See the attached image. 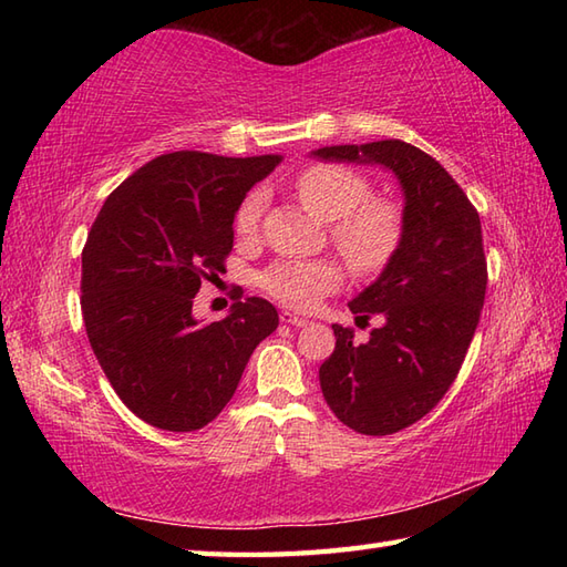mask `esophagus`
Here are the masks:
<instances>
[{
	"label": "esophagus",
	"mask_w": 567,
	"mask_h": 567,
	"mask_svg": "<svg viewBox=\"0 0 567 567\" xmlns=\"http://www.w3.org/2000/svg\"><path fill=\"white\" fill-rule=\"evenodd\" d=\"M280 321H282V323H290V327H307V323H309V319L295 315V311H282Z\"/></svg>",
	"instance_id": "1"
}]
</instances>
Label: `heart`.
I'll list each match as a JSON object with an SVG mask.
<instances>
[{"label": "heart", "mask_w": 567, "mask_h": 567, "mask_svg": "<svg viewBox=\"0 0 567 567\" xmlns=\"http://www.w3.org/2000/svg\"><path fill=\"white\" fill-rule=\"evenodd\" d=\"M305 207L332 224L331 236L341 256L358 272L384 268L402 238V216L390 202H372L368 179L343 165L317 163L292 183ZM265 209L262 192H250L236 212V234L256 236ZM262 290L295 309H315L323 295L341 285V270L329 260H280L260 277Z\"/></svg>", "instance_id": "1"}]
</instances>
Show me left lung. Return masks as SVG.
I'll return each instance as SVG.
<instances>
[{"label": "left lung", "instance_id": "8db88e82", "mask_svg": "<svg viewBox=\"0 0 567 567\" xmlns=\"http://www.w3.org/2000/svg\"><path fill=\"white\" fill-rule=\"evenodd\" d=\"M319 161L380 165L402 187V238L375 282L348 302L355 321L380 317L365 343L333 323L319 368L323 400L365 436L412 426L449 392L485 305L487 260L473 204L445 167L400 138L311 151Z\"/></svg>", "mask_w": 567, "mask_h": 567}]
</instances>
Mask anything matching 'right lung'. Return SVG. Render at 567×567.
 Segmentation results:
<instances>
[{"mask_svg":"<svg viewBox=\"0 0 567 567\" xmlns=\"http://www.w3.org/2000/svg\"><path fill=\"white\" fill-rule=\"evenodd\" d=\"M282 155L165 153L126 177L82 250V317L94 355L131 412L163 431H197L231 400L277 309L246 297L214 323L192 315L202 280L224 272L248 189Z\"/></svg>","mask_w":567,"mask_h":567,"instance_id":"1","label":"right lung"}]
</instances>
